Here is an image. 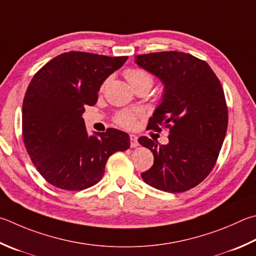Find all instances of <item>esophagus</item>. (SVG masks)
I'll use <instances>...</instances> for the list:
<instances>
[{
	"instance_id": "obj_1",
	"label": "esophagus",
	"mask_w": 256,
	"mask_h": 256,
	"mask_svg": "<svg viewBox=\"0 0 256 256\" xmlns=\"http://www.w3.org/2000/svg\"><path fill=\"white\" fill-rule=\"evenodd\" d=\"M130 143H131V148H136L138 146V136L134 134H130Z\"/></svg>"
}]
</instances>
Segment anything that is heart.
Here are the masks:
<instances>
[{"label":"heart","instance_id":"1","mask_svg":"<svg viewBox=\"0 0 256 256\" xmlns=\"http://www.w3.org/2000/svg\"><path fill=\"white\" fill-rule=\"evenodd\" d=\"M124 75L132 87H136L140 84H148L151 86L153 82V77L151 74L141 68H130L125 72ZM143 112L141 110H120L115 116V123L125 128H133L136 125L138 118H141Z\"/></svg>","mask_w":256,"mask_h":256}]
</instances>
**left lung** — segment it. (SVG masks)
Masks as SVG:
<instances>
[{"mask_svg": "<svg viewBox=\"0 0 256 256\" xmlns=\"http://www.w3.org/2000/svg\"><path fill=\"white\" fill-rule=\"evenodd\" d=\"M136 62L164 85L146 128L169 132L168 144L138 138L154 156L142 179L166 192H187L210 174L226 136L228 110L220 82L206 62L180 51L138 54Z\"/></svg>", "mask_w": 256, "mask_h": 256, "instance_id": "1", "label": "left lung"}]
</instances>
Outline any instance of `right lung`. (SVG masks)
<instances>
[{
	"instance_id": "add662e5",
	"label": "right lung",
	"mask_w": 256,
	"mask_h": 256,
	"mask_svg": "<svg viewBox=\"0 0 256 256\" xmlns=\"http://www.w3.org/2000/svg\"><path fill=\"white\" fill-rule=\"evenodd\" d=\"M128 60L82 51L54 57L36 72L22 105V136L39 174L54 187L84 190L103 178L106 162L130 148L116 128L90 136L82 118L102 84Z\"/></svg>"
}]
</instances>
